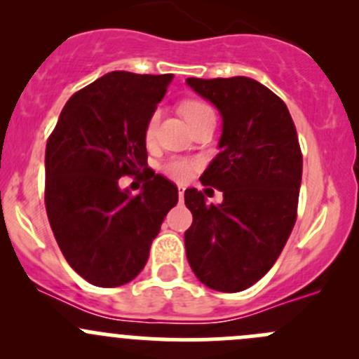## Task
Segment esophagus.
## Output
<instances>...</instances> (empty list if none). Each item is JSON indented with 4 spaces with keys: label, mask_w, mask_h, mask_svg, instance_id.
<instances>
[{
    "label": "esophagus",
    "mask_w": 359,
    "mask_h": 359,
    "mask_svg": "<svg viewBox=\"0 0 359 359\" xmlns=\"http://www.w3.org/2000/svg\"><path fill=\"white\" fill-rule=\"evenodd\" d=\"M184 193H186V187L179 186V198H180V200H184Z\"/></svg>",
    "instance_id": "34e87169"
}]
</instances>
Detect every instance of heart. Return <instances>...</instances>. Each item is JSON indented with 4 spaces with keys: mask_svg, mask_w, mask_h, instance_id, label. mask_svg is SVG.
I'll use <instances>...</instances> for the list:
<instances>
[{
    "mask_svg": "<svg viewBox=\"0 0 359 359\" xmlns=\"http://www.w3.org/2000/svg\"><path fill=\"white\" fill-rule=\"evenodd\" d=\"M208 111H212V109H210L206 104L198 102V100H189V102H186L182 106L184 116H186V119L189 123L193 121V119H196L198 116L205 114V112H208ZM159 119H161V112H159L158 109L149 116V119H147V125H146V140L147 142H153L154 137H156ZM194 166H196V163L191 161V159L170 158L163 163L161 170L170 177V179L187 180L191 177V173H193Z\"/></svg>",
    "mask_w": 359,
    "mask_h": 359,
    "instance_id": "heart-1",
    "label": "heart"
}]
</instances>
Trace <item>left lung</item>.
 Returning <instances> with one entry per match:
<instances>
[{"mask_svg": "<svg viewBox=\"0 0 359 359\" xmlns=\"http://www.w3.org/2000/svg\"><path fill=\"white\" fill-rule=\"evenodd\" d=\"M186 83L222 118L220 153L200 180L224 194L220 205H206L201 191L184 193L193 213L187 260L212 290H247L273 267L295 224L302 180L295 125L283 100L247 76Z\"/></svg>", "mask_w": 359, "mask_h": 359, "instance_id": "left-lung-1", "label": "left lung"}]
</instances>
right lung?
I'll return each instance as SVG.
<instances>
[{"instance_id": "1", "label": "right lung", "mask_w": 359, "mask_h": 359, "mask_svg": "<svg viewBox=\"0 0 359 359\" xmlns=\"http://www.w3.org/2000/svg\"><path fill=\"white\" fill-rule=\"evenodd\" d=\"M173 74L112 71L76 92L46 142L45 205L67 264L95 287L128 283L144 269L173 182L147 168L146 125ZM147 170L133 197L117 179Z\"/></svg>"}]
</instances>
